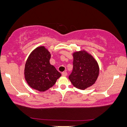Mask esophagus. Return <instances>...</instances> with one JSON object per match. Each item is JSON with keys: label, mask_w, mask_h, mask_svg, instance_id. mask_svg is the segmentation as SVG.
<instances>
[{"label": "esophagus", "mask_w": 127, "mask_h": 127, "mask_svg": "<svg viewBox=\"0 0 127 127\" xmlns=\"http://www.w3.org/2000/svg\"><path fill=\"white\" fill-rule=\"evenodd\" d=\"M62 76H67V72H63L62 73Z\"/></svg>", "instance_id": "34e87169"}]
</instances>
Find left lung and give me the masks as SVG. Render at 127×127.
<instances>
[{
    "instance_id": "left-lung-1",
    "label": "left lung",
    "mask_w": 127,
    "mask_h": 127,
    "mask_svg": "<svg viewBox=\"0 0 127 127\" xmlns=\"http://www.w3.org/2000/svg\"><path fill=\"white\" fill-rule=\"evenodd\" d=\"M73 70L69 79L76 88L85 90L94 84L98 77L99 69L96 60L85 51L73 54Z\"/></svg>"
}]
</instances>
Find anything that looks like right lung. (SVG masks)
Listing matches in <instances>:
<instances>
[{
  "label": "right lung",
  "mask_w": 127,
  "mask_h": 127,
  "mask_svg": "<svg viewBox=\"0 0 127 127\" xmlns=\"http://www.w3.org/2000/svg\"><path fill=\"white\" fill-rule=\"evenodd\" d=\"M50 53L41 46L34 49L27 59L24 74L31 88L43 92L53 87L61 74L50 63Z\"/></svg>",
  "instance_id": "add662e5"
}]
</instances>
